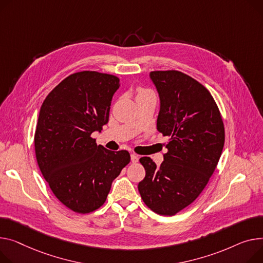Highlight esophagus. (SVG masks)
Returning <instances> with one entry per match:
<instances>
[{
	"label": "esophagus",
	"instance_id": "esophagus-1",
	"mask_svg": "<svg viewBox=\"0 0 263 263\" xmlns=\"http://www.w3.org/2000/svg\"><path fill=\"white\" fill-rule=\"evenodd\" d=\"M131 162L132 163H137L138 162V156L136 154H134V153L131 154Z\"/></svg>",
	"mask_w": 263,
	"mask_h": 263
}]
</instances>
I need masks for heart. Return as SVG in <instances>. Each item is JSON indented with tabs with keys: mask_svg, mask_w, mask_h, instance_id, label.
Returning <instances> with one entry per match:
<instances>
[{
	"mask_svg": "<svg viewBox=\"0 0 263 263\" xmlns=\"http://www.w3.org/2000/svg\"><path fill=\"white\" fill-rule=\"evenodd\" d=\"M145 92H149V91H147V90H142L141 91V93H145Z\"/></svg>",
	"mask_w": 263,
	"mask_h": 263,
	"instance_id": "b5f03b06",
	"label": "heart"
}]
</instances>
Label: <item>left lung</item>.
Segmentation results:
<instances>
[{
    "label": "left lung",
    "instance_id": "1",
    "mask_svg": "<svg viewBox=\"0 0 263 263\" xmlns=\"http://www.w3.org/2000/svg\"><path fill=\"white\" fill-rule=\"evenodd\" d=\"M150 78L161 99L157 130L168 136L164 162H139L146 170L138 183L144 203L152 212L173 216L199 196L218 165L225 141L217 103L206 87L176 69L153 71Z\"/></svg>",
    "mask_w": 263,
    "mask_h": 263
}]
</instances>
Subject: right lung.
Wrapping results in <instances>:
<instances>
[{
  "label": "right lung",
  "instance_id": "obj_1",
  "mask_svg": "<svg viewBox=\"0 0 263 263\" xmlns=\"http://www.w3.org/2000/svg\"><path fill=\"white\" fill-rule=\"evenodd\" d=\"M119 78L94 71L74 73L44 99L34 132L38 166L52 194L78 214L106 202L111 185L130 163L126 150L110 151L92 137L108 124Z\"/></svg>",
  "mask_w": 263,
  "mask_h": 263
}]
</instances>
